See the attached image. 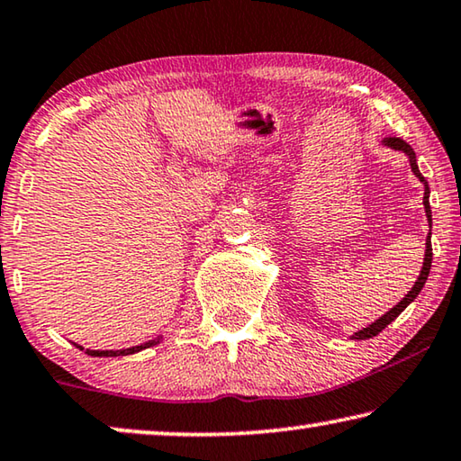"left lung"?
Instances as JSON below:
<instances>
[{
  "label": "left lung",
  "mask_w": 461,
  "mask_h": 461,
  "mask_svg": "<svg viewBox=\"0 0 461 461\" xmlns=\"http://www.w3.org/2000/svg\"><path fill=\"white\" fill-rule=\"evenodd\" d=\"M384 145H388V148H392V149H396V151H404L406 156H408V159H411V167H412V172H414V176L419 178L422 185H425V196H422V204H425V213H427V219H429V225L433 223V219H430V204H429V185H427V180H425V176H422L420 174V170H419V164H416V156H414V151H412V148L411 145H408L406 141H402L400 137H385L384 139ZM430 262H433V248H430V231H429V236H427V250H425V262H422V268H420V275H419V279H416V283H414V287L408 291V294L404 295V299H402V302H398V305H393V308L390 310V312H385L382 318L379 320H375L374 324H369L367 328H363V330H359V332H355L353 334V339L355 340H367V339H374V336H377L379 332L384 330L385 326H388L390 322H393V320H396L402 312H404L408 305H411L416 297H419V294H420V289L425 287V283H427V276H429V270H430Z\"/></svg>",
  "instance_id": "obj_1"
}]
</instances>
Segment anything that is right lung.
Returning <instances> with one entry per match:
<instances>
[{"mask_svg":"<svg viewBox=\"0 0 461 461\" xmlns=\"http://www.w3.org/2000/svg\"><path fill=\"white\" fill-rule=\"evenodd\" d=\"M159 340H162V339L143 342V345H137V347H131V348H121V350H90V348H86V353L90 355V357H125V355H133V353H139V350L158 345ZM76 347L82 348L79 345H76ZM82 350H84V348H82Z\"/></svg>","mask_w":461,"mask_h":461,"instance_id":"right-lung-1","label":"right lung"}]
</instances>
